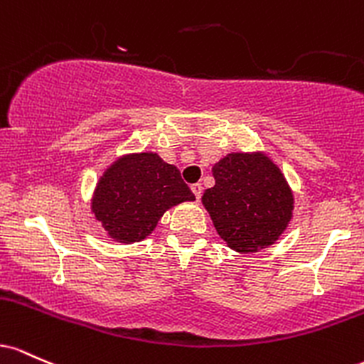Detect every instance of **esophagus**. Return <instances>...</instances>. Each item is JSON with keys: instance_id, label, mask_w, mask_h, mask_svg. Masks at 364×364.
Masks as SVG:
<instances>
[{"instance_id": "34e87169", "label": "esophagus", "mask_w": 364, "mask_h": 364, "mask_svg": "<svg viewBox=\"0 0 364 364\" xmlns=\"http://www.w3.org/2000/svg\"><path fill=\"white\" fill-rule=\"evenodd\" d=\"M191 191L194 193L196 199H201V196H203V186H201V183H193V186H191Z\"/></svg>"}]
</instances>
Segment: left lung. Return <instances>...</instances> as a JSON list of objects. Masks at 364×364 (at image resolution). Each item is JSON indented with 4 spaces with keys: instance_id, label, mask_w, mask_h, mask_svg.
<instances>
[{
    "instance_id": "8db88e82",
    "label": "left lung",
    "mask_w": 364,
    "mask_h": 364,
    "mask_svg": "<svg viewBox=\"0 0 364 364\" xmlns=\"http://www.w3.org/2000/svg\"><path fill=\"white\" fill-rule=\"evenodd\" d=\"M203 194L213 225L237 252L272 246L292 218L294 196L279 166L263 153H230L211 168Z\"/></svg>"
}]
</instances>
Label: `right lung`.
Returning <instances> with one entry per match:
<instances>
[{"instance_id":"obj_1","label":"right lung","mask_w":364,"mask_h":364,"mask_svg":"<svg viewBox=\"0 0 364 364\" xmlns=\"http://www.w3.org/2000/svg\"><path fill=\"white\" fill-rule=\"evenodd\" d=\"M177 166L156 153L127 154L105 171L92 198V213L117 242H139L175 204L194 201Z\"/></svg>"}]
</instances>
